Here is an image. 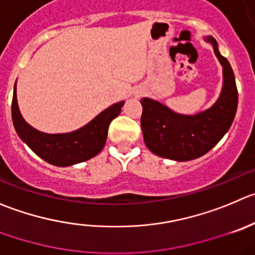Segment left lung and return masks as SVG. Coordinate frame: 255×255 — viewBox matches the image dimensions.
<instances>
[{
  "label": "left lung",
  "instance_id": "1",
  "mask_svg": "<svg viewBox=\"0 0 255 255\" xmlns=\"http://www.w3.org/2000/svg\"><path fill=\"white\" fill-rule=\"evenodd\" d=\"M223 66V89L218 101L205 111L187 116L173 112L151 98H142L141 128L147 148L173 161H190L210 151L229 130L238 107L235 77L229 61L219 52L218 42L206 36Z\"/></svg>",
  "mask_w": 255,
  "mask_h": 255
}]
</instances>
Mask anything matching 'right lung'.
<instances>
[{"mask_svg": "<svg viewBox=\"0 0 255 255\" xmlns=\"http://www.w3.org/2000/svg\"><path fill=\"white\" fill-rule=\"evenodd\" d=\"M125 102L108 107L89 123L69 133H44L31 127L21 116L16 83L12 97V122L18 137L46 162L59 167L73 166L97 156L103 149L112 121L122 111Z\"/></svg>", "mask_w": 255, "mask_h": 255, "instance_id": "right-lung-1", "label": "right lung"}]
</instances>
